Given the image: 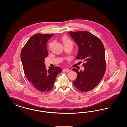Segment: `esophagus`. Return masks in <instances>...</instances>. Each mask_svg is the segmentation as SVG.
Wrapping results in <instances>:
<instances>
[{"instance_id": "esophagus-1", "label": "esophagus", "mask_w": 127, "mask_h": 127, "mask_svg": "<svg viewBox=\"0 0 127 127\" xmlns=\"http://www.w3.org/2000/svg\"><path fill=\"white\" fill-rule=\"evenodd\" d=\"M63 70L64 71H66V72H69L70 71V70L69 69H68V68H64L63 69Z\"/></svg>"}]
</instances>
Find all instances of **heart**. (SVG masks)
<instances>
[{
    "instance_id": "obj_1",
    "label": "heart",
    "mask_w": 127,
    "mask_h": 127,
    "mask_svg": "<svg viewBox=\"0 0 127 127\" xmlns=\"http://www.w3.org/2000/svg\"><path fill=\"white\" fill-rule=\"evenodd\" d=\"M62 41L63 43V44L64 45V46H71L72 47L73 45V42L72 41V40L71 39H70L68 36H64L62 37ZM51 43H50L49 44V46H51Z\"/></svg>"
}]
</instances>
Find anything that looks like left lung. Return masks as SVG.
Wrapping results in <instances>:
<instances>
[{
	"instance_id": "1",
	"label": "left lung",
	"mask_w": 127,
	"mask_h": 127,
	"mask_svg": "<svg viewBox=\"0 0 127 127\" xmlns=\"http://www.w3.org/2000/svg\"><path fill=\"white\" fill-rule=\"evenodd\" d=\"M69 34L79 47L76 59L84 62V70L73 68L78 74L73 84L82 92L89 91L99 84L106 71L104 45L97 37L87 31H70Z\"/></svg>"
}]
</instances>
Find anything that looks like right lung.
I'll use <instances>...</instances> for the list:
<instances>
[{"mask_svg": "<svg viewBox=\"0 0 127 127\" xmlns=\"http://www.w3.org/2000/svg\"><path fill=\"white\" fill-rule=\"evenodd\" d=\"M54 34H36L30 37L22 48L20 57L25 75L33 86L40 92H48L54 87L61 67H49L44 63L48 56L47 43Z\"/></svg>", "mask_w": 127, "mask_h": 127, "instance_id": "add662e5", "label": "right lung"}]
</instances>
